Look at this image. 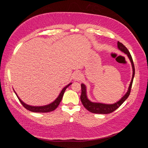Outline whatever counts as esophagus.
Masks as SVG:
<instances>
[{
  "label": "esophagus",
  "mask_w": 148,
  "mask_h": 148,
  "mask_svg": "<svg viewBox=\"0 0 148 148\" xmlns=\"http://www.w3.org/2000/svg\"><path fill=\"white\" fill-rule=\"evenodd\" d=\"M82 74H81L80 72L79 71H76L74 73V75H73V79L75 80V81H78V80H80L81 78H82Z\"/></svg>",
  "instance_id": "1"
}]
</instances>
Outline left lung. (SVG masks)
Returning <instances> with one entry per match:
<instances>
[{
    "label": "left lung",
    "instance_id": "left-lung-1",
    "mask_svg": "<svg viewBox=\"0 0 148 148\" xmlns=\"http://www.w3.org/2000/svg\"><path fill=\"white\" fill-rule=\"evenodd\" d=\"M118 49L121 50L122 52L124 53L127 55L128 57L131 62L132 64V77L131 81L130 82V86L128 88V91L126 92V93L122 97V98L118 101V102L112 103V104H106V103H99V102H94L91 101L87 97V88L86 86H85V84H81V95L80 97V99L81 101V102L82 105H84V107H85L88 111L94 114H110L112 112H114L115 110H116L117 108H118L123 103V102L128 98L129 97L130 92H131V90L132 85V82H133V79L135 75V67L134 64V62L132 58V56L127 49L123 44L120 43L119 41H118Z\"/></svg>",
    "mask_w": 148,
    "mask_h": 148
}]
</instances>
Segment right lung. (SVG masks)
<instances>
[{
  "label": "right lung",
  "mask_w": 148,
  "mask_h": 148,
  "mask_svg": "<svg viewBox=\"0 0 148 148\" xmlns=\"http://www.w3.org/2000/svg\"><path fill=\"white\" fill-rule=\"evenodd\" d=\"M72 83L70 82V84H69L67 86H66L65 87H64L62 88V90H61V92L60 93L59 95L58 96V97L51 103L46 105H44V106H32V105H29L26 104V103H25L24 102H23L22 100L20 99V98L18 97V96L17 95V94H16V92L14 91V93L16 94L17 97L18 98V100L20 101V103L23 105V106L27 109V110L31 111V112H50L51 111H54V110H56L57 107L58 106V105L60 104V102L61 101V99L62 98L63 95L64 94V92L66 91V90L71 85Z\"/></svg>",
  "instance_id": "add662e5"
}]
</instances>
